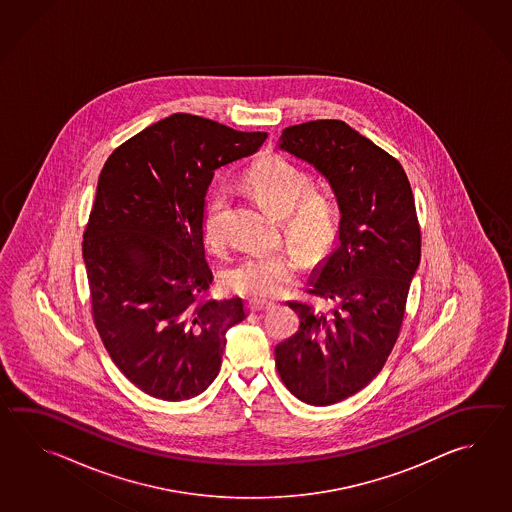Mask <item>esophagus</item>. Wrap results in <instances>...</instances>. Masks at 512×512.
<instances>
[{"instance_id": "esophagus-1", "label": "esophagus", "mask_w": 512, "mask_h": 512, "mask_svg": "<svg viewBox=\"0 0 512 512\" xmlns=\"http://www.w3.org/2000/svg\"><path fill=\"white\" fill-rule=\"evenodd\" d=\"M271 305V302H265V300L252 298V300H249V311H251V313H258V311H265V309H269Z\"/></svg>"}]
</instances>
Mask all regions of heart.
<instances>
[{
  "mask_svg": "<svg viewBox=\"0 0 512 512\" xmlns=\"http://www.w3.org/2000/svg\"><path fill=\"white\" fill-rule=\"evenodd\" d=\"M243 186L261 207L282 218L283 234L311 256H324L338 236V210L333 199L311 186V175L282 157H265L243 175ZM227 196L214 192L203 210L201 232L208 249L223 251L227 241ZM302 249L256 252L232 265L223 283L232 293L274 298L289 291L305 267Z\"/></svg>",
  "mask_w": 512,
  "mask_h": 512,
  "instance_id": "1",
  "label": "heart"
}]
</instances>
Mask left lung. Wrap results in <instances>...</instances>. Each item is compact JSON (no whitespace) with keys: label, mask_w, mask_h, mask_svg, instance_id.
Instances as JSON below:
<instances>
[{"label":"left lung","mask_w":512,"mask_h":512,"mask_svg":"<svg viewBox=\"0 0 512 512\" xmlns=\"http://www.w3.org/2000/svg\"><path fill=\"white\" fill-rule=\"evenodd\" d=\"M280 148L326 175L342 214L337 249L309 289L333 302L331 311L289 302L300 329L274 349L285 388L329 406L368 386L390 357L421 261V229L401 163L346 122L289 126Z\"/></svg>","instance_id":"1"}]
</instances>
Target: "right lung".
<instances>
[{"label":"right lung","instance_id":"obj_1","mask_svg":"<svg viewBox=\"0 0 512 512\" xmlns=\"http://www.w3.org/2000/svg\"><path fill=\"white\" fill-rule=\"evenodd\" d=\"M265 139L175 113L122 142L100 172L82 241L91 316L115 366L155 399L205 392L227 329L245 318L241 298L208 294L201 221L214 172Z\"/></svg>","mask_w":512,"mask_h":512}]
</instances>
